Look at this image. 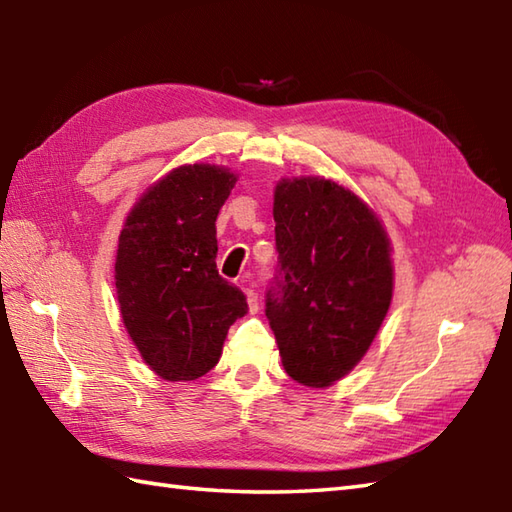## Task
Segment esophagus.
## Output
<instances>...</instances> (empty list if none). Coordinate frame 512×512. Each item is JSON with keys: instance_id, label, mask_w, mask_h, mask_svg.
<instances>
[{"instance_id": "obj_1", "label": "esophagus", "mask_w": 512, "mask_h": 512, "mask_svg": "<svg viewBox=\"0 0 512 512\" xmlns=\"http://www.w3.org/2000/svg\"><path fill=\"white\" fill-rule=\"evenodd\" d=\"M244 295H246V301H248V308H250V312H257V308H259V303H257V295H255V290H250V288H244Z\"/></svg>"}]
</instances>
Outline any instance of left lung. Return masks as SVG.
<instances>
[{
    "label": "left lung",
    "instance_id": "1",
    "mask_svg": "<svg viewBox=\"0 0 512 512\" xmlns=\"http://www.w3.org/2000/svg\"><path fill=\"white\" fill-rule=\"evenodd\" d=\"M277 275L266 317L286 374L330 387L350 374L394 295L391 244L380 217L339 182L281 178L275 187Z\"/></svg>",
    "mask_w": 512,
    "mask_h": 512
}]
</instances>
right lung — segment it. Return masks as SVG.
Returning <instances> with one entry per match:
<instances>
[{
	"label": "right lung",
	"mask_w": 512,
	"mask_h": 512,
	"mask_svg": "<svg viewBox=\"0 0 512 512\" xmlns=\"http://www.w3.org/2000/svg\"><path fill=\"white\" fill-rule=\"evenodd\" d=\"M237 176L182 165L151 184L127 213L116 250V297L129 339L160 378L204 376L228 328L248 312L244 292L215 266V220Z\"/></svg>",
	"instance_id": "1"
}]
</instances>
